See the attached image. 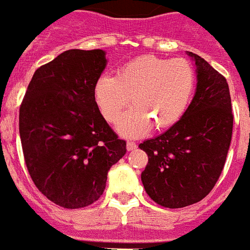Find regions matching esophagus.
<instances>
[{
	"instance_id": "obj_1",
	"label": "esophagus",
	"mask_w": 250,
	"mask_h": 250,
	"mask_svg": "<svg viewBox=\"0 0 250 250\" xmlns=\"http://www.w3.org/2000/svg\"><path fill=\"white\" fill-rule=\"evenodd\" d=\"M137 147L136 142H132V141H127L126 142V149L130 151V150H134Z\"/></svg>"
}]
</instances>
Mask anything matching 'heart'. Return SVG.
<instances>
[{
	"mask_svg": "<svg viewBox=\"0 0 250 250\" xmlns=\"http://www.w3.org/2000/svg\"><path fill=\"white\" fill-rule=\"evenodd\" d=\"M195 88V72L183 59L168 61L142 56L124 64L116 76L103 75L93 96L103 117L114 123L129 101L133 108L118 121V132L140 137L151 126L166 129L186 113Z\"/></svg>",
	"mask_w": 250,
	"mask_h": 250,
	"instance_id": "heart-1",
	"label": "heart"
}]
</instances>
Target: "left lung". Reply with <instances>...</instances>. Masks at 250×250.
Segmentation results:
<instances>
[{
    "mask_svg": "<svg viewBox=\"0 0 250 250\" xmlns=\"http://www.w3.org/2000/svg\"><path fill=\"white\" fill-rule=\"evenodd\" d=\"M196 67V89L183 117L161 136L140 144L149 162L141 181L159 206L198 203L216 185L233 127L229 87L203 58L187 51Z\"/></svg>",
    "mask_w": 250,
    "mask_h": 250,
    "instance_id": "obj_1",
    "label": "left lung"
}]
</instances>
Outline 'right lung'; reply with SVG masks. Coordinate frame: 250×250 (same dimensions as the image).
Instances as JSON below:
<instances>
[{"label":"right lung","mask_w":250,"mask_h":250,"mask_svg":"<svg viewBox=\"0 0 250 250\" xmlns=\"http://www.w3.org/2000/svg\"><path fill=\"white\" fill-rule=\"evenodd\" d=\"M104 50H68L39 67L20 108V136L37 188L63 208L87 207L104 192L108 171L126 153L99 110L93 87Z\"/></svg>","instance_id":"right-lung-1"}]
</instances>
